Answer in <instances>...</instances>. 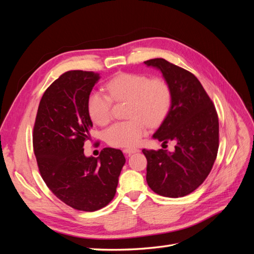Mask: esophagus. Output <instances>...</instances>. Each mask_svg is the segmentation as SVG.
<instances>
[{"label": "esophagus", "instance_id": "34e87169", "mask_svg": "<svg viewBox=\"0 0 254 254\" xmlns=\"http://www.w3.org/2000/svg\"><path fill=\"white\" fill-rule=\"evenodd\" d=\"M140 150L137 148H125L123 149V152L126 153V155H131V153H135V152H139Z\"/></svg>", "mask_w": 254, "mask_h": 254}]
</instances>
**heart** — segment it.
Instances as JSON below:
<instances>
[{"instance_id": "1", "label": "heart", "mask_w": 254, "mask_h": 254, "mask_svg": "<svg viewBox=\"0 0 254 254\" xmlns=\"http://www.w3.org/2000/svg\"><path fill=\"white\" fill-rule=\"evenodd\" d=\"M107 94L91 91L87 112L96 125H106L112 115V102H127L128 120L117 122L105 131L106 142L113 147H133L147 132L166 118L172 105V88L162 77L141 73H120L106 82Z\"/></svg>"}]
</instances>
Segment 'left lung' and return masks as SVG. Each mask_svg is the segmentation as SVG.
I'll return each mask as SVG.
<instances>
[{
  "mask_svg": "<svg viewBox=\"0 0 254 254\" xmlns=\"http://www.w3.org/2000/svg\"><path fill=\"white\" fill-rule=\"evenodd\" d=\"M158 67L172 88V105L153 134L166 144L176 141L174 152L147 150L146 181L158 195L183 197L209 176L219 146V123L215 106L194 74L162 58L144 61Z\"/></svg>",
  "mask_w": 254,
  "mask_h": 254,
  "instance_id": "1",
  "label": "left lung"
}]
</instances>
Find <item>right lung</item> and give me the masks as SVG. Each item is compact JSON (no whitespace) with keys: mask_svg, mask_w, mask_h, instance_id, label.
Here are the masks:
<instances>
[{"mask_svg":"<svg viewBox=\"0 0 254 254\" xmlns=\"http://www.w3.org/2000/svg\"><path fill=\"white\" fill-rule=\"evenodd\" d=\"M98 74L67 71L45 90L36 115L34 152L40 175L61 201L75 210L94 212L115 196L125 164L120 149L104 148L98 158L84 157L83 144L93 126L87 97Z\"/></svg>","mask_w":254,"mask_h":254,"instance_id":"1","label":"right lung"}]
</instances>
